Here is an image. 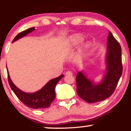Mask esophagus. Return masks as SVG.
<instances>
[{
	"mask_svg": "<svg viewBox=\"0 0 131 131\" xmlns=\"http://www.w3.org/2000/svg\"><path fill=\"white\" fill-rule=\"evenodd\" d=\"M65 74H66V75H72V72L70 71H67V72H66Z\"/></svg>",
	"mask_w": 131,
	"mask_h": 131,
	"instance_id": "1",
	"label": "esophagus"
}]
</instances>
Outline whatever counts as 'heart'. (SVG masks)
Returning a JSON list of instances; mask_svg holds the SVG:
<instances>
[{
  "label": "heart",
  "mask_w": 131,
  "mask_h": 131,
  "mask_svg": "<svg viewBox=\"0 0 131 131\" xmlns=\"http://www.w3.org/2000/svg\"><path fill=\"white\" fill-rule=\"evenodd\" d=\"M84 40V37L81 34H74L71 37L70 39V44L71 46H77L81 43L83 42ZM89 47V44H86L84 47L81 49L80 52H79V55H78V59H81L85 55L86 51L88 49Z\"/></svg>",
  "instance_id": "b5f03b06"
}]
</instances>
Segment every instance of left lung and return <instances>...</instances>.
Masks as SVG:
<instances>
[{"label":"left lung","mask_w":131,"mask_h":131,"mask_svg":"<svg viewBox=\"0 0 131 131\" xmlns=\"http://www.w3.org/2000/svg\"><path fill=\"white\" fill-rule=\"evenodd\" d=\"M106 50V70L102 82L95 84L82 72H79L76 75L78 95L87 103H94L109 98L115 91L122 74V48L111 31L107 37Z\"/></svg>","instance_id":"8db88e82"}]
</instances>
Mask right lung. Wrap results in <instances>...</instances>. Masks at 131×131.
<instances>
[{
	"mask_svg": "<svg viewBox=\"0 0 131 131\" xmlns=\"http://www.w3.org/2000/svg\"><path fill=\"white\" fill-rule=\"evenodd\" d=\"M34 30H35V28L33 27L20 32L15 37L13 40V42L26 36ZM6 69L8 70L7 67H6ZM7 72L8 83L11 89L18 97V99L24 105L32 109L46 108L50 106L56 97V85H57L59 81L63 77V75H61L59 77L49 80L42 89L37 92H34V93H26L21 91L15 86L11 80L8 71H7Z\"/></svg>",
	"mask_w": 131,
	"mask_h": 131,
	"instance_id": "obj_1",
	"label": "right lung"
}]
</instances>
